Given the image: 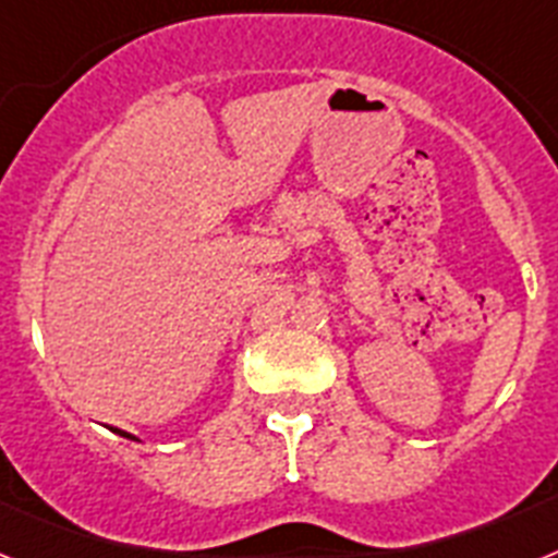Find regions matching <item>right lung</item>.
<instances>
[{"label":"right lung","mask_w":558,"mask_h":558,"mask_svg":"<svg viewBox=\"0 0 558 558\" xmlns=\"http://www.w3.org/2000/svg\"><path fill=\"white\" fill-rule=\"evenodd\" d=\"M117 433H120V436H125V438H133V436H128V433H122V430H117Z\"/></svg>","instance_id":"obj_1"}]
</instances>
